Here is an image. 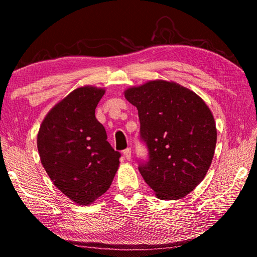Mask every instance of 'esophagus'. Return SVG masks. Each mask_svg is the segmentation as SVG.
<instances>
[{"mask_svg": "<svg viewBox=\"0 0 257 257\" xmlns=\"http://www.w3.org/2000/svg\"><path fill=\"white\" fill-rule=\"evenodd\" d=\"M123 156H124V158L127 159V160L132 159V149H129V147H128V149H125V150L123 151Z\"/></svg>", "mask_w": 257, "mask_h": 257, "instance_id": "obj_1", "label": "esophagus"}]
</instances>
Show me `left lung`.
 <instances>
[{
	"mask_svg": "<svg viewBox=\"0 0 257 257\" xmlns=\"http://www.w3.org/2000/svg\"><path fill=\"white\" fill-rule=\"evenodd\" d=\"M124 96L137 107L147 149V160H139L142 177L160 199L185 197L206 176L214 155L210 108L188 88L164 80L133 87Z\"/></svg>",
	"mask_w": 257,
	"mask_h": 257,
	"instance_id": "left-lung-1",
	"label": "left lung"
}]
</instances>
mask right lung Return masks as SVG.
Instances as JSON below:
<instances>
[{
    "instance_id": "right-lung-1",
    "label": "right lung",
    "mask_w": 257,
    "mask_h": 257,
    "mask_svg": "<svg viewBox=\"0 0 257 257\" xmlns=\"http://www.w3.org/2000/svg\"><path fill=\"white\" fill-rule=\"evenodd\" d=\"M105 90L80 87L47 113L37 135L43 167L73 202L88 205L110 188L121 154L112 149L95 108Z\"/></svg>"
}]
</instances>
